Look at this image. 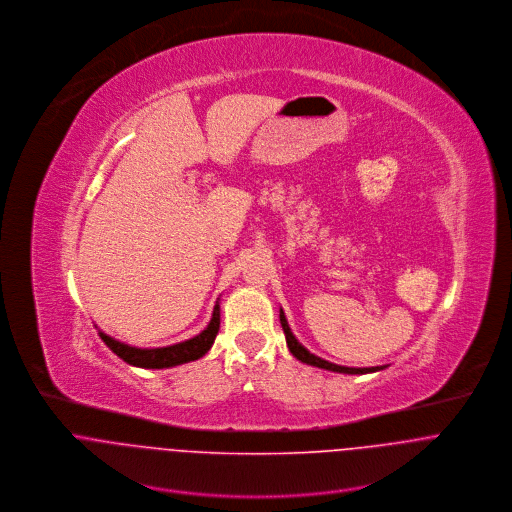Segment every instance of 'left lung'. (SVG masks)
Instances as JSON below:
<instances>
[{
  "mask_svg": "<svg viewBox=\"0 0 512 512\" xmlns=\"http://www.w3.org/2000/svg\"><path fill=\"white\" fill-rule=\"evenodd\" d=\"M280 325H282V331H284L286 345H288L290 353H292L298 361H302V363H306V365H313V367L327 369V371H335V373H347V375H365V373H375V371L385 369V365H381V367H345V365H335V363H329V361H325V359L313 355L304 345H300L298 339L292 335V331H290V327H288V321H286L282 309H280Z\"/></svg>",
  "mask_w": 512,
  "mask_h": 512,
  "instance_id": "left-lung-1",
  "label": "left lung"
}]
</instances>
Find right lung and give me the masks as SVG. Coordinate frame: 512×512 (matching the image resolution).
Segmentation results:
<instances>
[{"label": "right lung", "instance_id": "right-lung-1", "mask_svg": "<svg viewBox=\"0 0 512 512\" xmlns=\"http://www.w3.org/2000/svg\"><path fill=\"white\" fill-rule=\"evenodd\" d=\"M218 331H220V302H216L214 313H212V321L208 323L206 329H203L199 335H195L187 341L175 343V345L155 347V349H141V347L121 343V341L109 337L107 333H102V331H98V335L115 355H119L125 363H129L133 367L169 369V367L183 365V363L195 361V359L206 355L212 349Z\"/></svg>", "mask_w": 512, "mask_h": 512}]
</instances>
